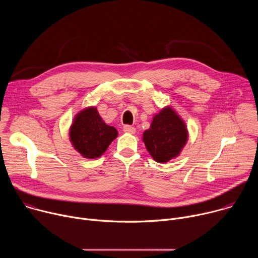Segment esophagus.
Here are the masks:
<instances>
[{"label": "esophagus", "instance_id": "1", "mask_svg": "<svg viewBox=\"0 0 258 258\" xmlns=\"http://www.w3.org/2000/svg\"><path fill=\"white\" fill-rule=\"evenodd\" d=\"M123 132L127 133V134L134 135L136 133V128L134 126H132V125H124L123 126Z\"/></svg>", "mask_w": 258, "mask_h": 258}]
</instances>
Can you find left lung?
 <instances>
[{
  "instance_id": "1",
  "label": "left lung",
  "mask_w": 258,
  "mask_h": 258,
  "mask_svg": "<svg viewBox=\"0 0 258 258\" xmlns=\"http://www.w3.org/2000/svg\"><path fill=\"white\" fill-rule=\"evenodd\" d=\"M187 125L170 106L155 114L150 128L143 134V142L152 158L165 163L177 157L188 141Z\"/></svg>"
}]
</instances>
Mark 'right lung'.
Listing matches in <instances>:
<instances>
[{
    "label": "right lung",
    "instance_id": "add662e5",
    "mask_svg": "<svg viewBox=\"0 0 258 258\" xmlns=\"http://www.w3.org/2000/svg\"><path fill=\"white\" fill-rule=\"evenodd\" d=\"M117 136L116 128L106 124L94 106L80 111L69 128V139L73 148L88 159H96L103 155Z\"/></svg>",
    "mask_w": 258,
    "mask_h": 258
}]
</instances>
